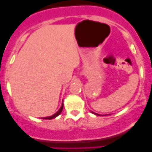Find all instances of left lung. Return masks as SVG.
I'll use <instances>...</instances> for the list:
<instances>
[{"label":"left lung","instance_id":"left-lung-1","mask_svg":"<svg viewBox=\"0 0 152 152\" xmlns=\"http://www.w3.org/2000/svg\"><path fill=\"white\" fill-rule=\"evenodd\" d=\"M92 113H93V112H92ZM96 115H98V114H96Z\"/></svg>","mask_w":152,"mask_h":152}]
</instances>
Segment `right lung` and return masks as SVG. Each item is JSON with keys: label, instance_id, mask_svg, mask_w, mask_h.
<instances>
[{"label": "right lung", "instance_id": "obj_1", "mask_svg": "<svg viewBox=\"0 0 152 152\" xmlns=\"http://www.w3.org/2000/svg\"><path fill=\"white\" fill-rule=\"evenodd\" d=\"M62 109H63V104H62V106H61L60 109H59V111H58L57 113H55V114H54V115H53L50 116V117H45V118H43V119H49V120H50V119H53V118H54L57 117V116L59 115L61 113H62Z\"/></svg>", "mask_w": 152, "mask_h": 152}]
</instances>
